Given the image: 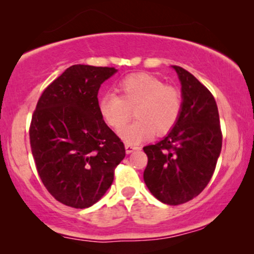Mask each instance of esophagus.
<instances>
[{"label":"esophagus","mask_w":254,"mask_h":254,"mask_svg":"<svg viewBox=\"0 0 254 254\" xmlns=\"http://www.w3.org/2000/svg\"><path fill=\"white\" fill-rule=\"evenodd\" d=\"M125 148H126V152H127V154H130V152H133L134 150H137V149H140V147H137V145L129 144V143L125 144Z\"/></svg>","instance_id":"1"}]
</instances>
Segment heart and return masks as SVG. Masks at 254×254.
Wrapping results in <instances>:
<instances>
[{"label": "heart", "instance_id": "1", "mask_svg": "<svg viewBox=\"0 0 254 254\" xmlns=\"http://www.w3.org/2000/svg\"><path fill=\"white\" fill-rule=\"evenodd\" d=\"M117 95H105L99 99L102 119L114 130H120L131 116L138 119L120 131V136L129 143L157 135L168 134L178 123L183 110L179 89L147 72H136L124 77L116 88Z\"/></svg>", "mask_w": 254, "mask_h": 254}]
</instances>
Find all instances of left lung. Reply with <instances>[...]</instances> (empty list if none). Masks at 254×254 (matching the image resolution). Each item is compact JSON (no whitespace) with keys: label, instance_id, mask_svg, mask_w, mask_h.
I'll list each match as a JSON object with an SVG mask.
<instances>
[{"label":"left lung","instance_id":"left-lung-1","mask_svg":"<svg viewBox=\"0 0 254 254\" xmlns=\"http://www.w3.org/2000/svg\"><path fill=\"white\" fill-rule=\"evenodd\" d=\"M173 68L182 82V114L168 136L143 148V179L156 199L178 206L199 195L213 177L222 130L211 92L184 68Z\"/></svg>","mask_w":254,"mask_h":254}]
</instances>
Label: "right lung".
<instances>
[{"label":"right lung","instance_id":"1","mask_svg":"<svg viewBox=\"0 0 254 254\" xmlns=\"http://www.w3.org/2000/svg\"><path fill=\"white\" fill-rule=\"evenodd\" d=\"M116 71L71 65L44 90L32 114L29 134L38 175L51 195L68 207L96 203L126 155L98 111L100 84Z\"/></svg>","mask_w":254,"mask_h":254}]
</instances>
